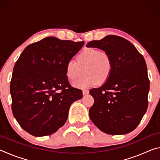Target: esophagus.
I'll return each instance as SVG.
<instances>
[{
    "label": "esophagus",
    "instance_id": "1",
    "mask_svg": "<svg viewBox=\"0 0 160 160\" xmlns=\"http://www.w3.org/2000/svg\"><path fill=\"white\" fill-rule=\"evenodd\" d=\"M82 94H83V95H86V94H89V90H84L82 91Z\"/></svg>",
    "mask_w": 160,
    "mask_h": 160
}]
</instances>
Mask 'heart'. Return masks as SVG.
Segmentation results:
<instances>
[{"label":"heart","instance_id":"heart-1","mask_svg":"<svg viewBox=\"0 0 160 160\" xmlns=\"http://www.w3.org/2000/svg\"><path fill=\"white\" fill-rule=\"evenodd\" d=\"M73 83L76 88L85 89L96 85L97 83L104 84L110 79L113 70V64L109 54L97 48H88L78 54L76 62L69 61L65 66V74L67 79Z\"/></svg>","mask_w":160,"mask_h":160}]
</instances>
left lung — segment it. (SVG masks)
<instances>
[{
    "mask_svg": "<svg viewBox=\"0 0 160 160\" xmlns=\"http://www.w3.org/2000/svg\"><path fill=\"white\" fill-rule=\"evenodd\" d=\"M86 47L105 51L113 64L110 79L90 91L94 100L89 110L91 121L107 134L128 133L140 123L148 106L150 80L145 59L133 44L116 35L91 41Z\"/></svg>",
    "mask_w": 160,
    "mask_h": 160,
    "instance_id": "obj_1",
    "label": "left lung"
}]
</instances>
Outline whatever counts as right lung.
Returning a JSON list of instances; mask_svg holds the SVG:
<instances>
[{
    "label": "right lung",
    "mask_w": 160,
    "mask_h": 160,
    "mask_svg": "<svg viewBox=\"0 0 160 160\" xmlns=\"http://www.w3.org/2000/svg\"><path fill=\"white\" fill-rule=\"evenodd\" d=\"M84 42L48 37L27 47L13 68L10 94L14 117L25 131L41 137L63 126L72 103L82 97L65 74L66 64Z\"/></svg>",
    "instance_id": "right-lung-1"
}]
</instances>
